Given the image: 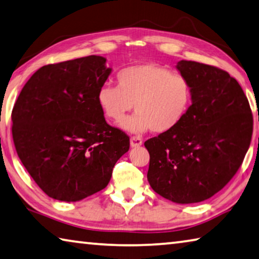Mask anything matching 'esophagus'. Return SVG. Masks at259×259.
Segmentation results:
<instances>
[{
  "instance_id": "esophagus-1",
  "label": "esophagus",
  "mask_w": 259,
  "mask_h": 259,
  "mask_svg": "<svg viewBox=\"0 0 259 259\" xmlns=\"http://www.w3.org/2000/svg\"><path fill=\"white\" fill-rule=\"evenodd\" d=\"M130 141H131V147L132 148H138L140 146H142V140L139 137H132Z\"/></svg>"
}]
</instances>
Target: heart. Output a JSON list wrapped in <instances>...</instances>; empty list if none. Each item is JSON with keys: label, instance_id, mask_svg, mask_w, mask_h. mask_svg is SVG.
Masks as SVG:
<instances>
[{"label": "heart", "instance_id": "b5f03b06", "mask_svg": "<svg viewBox=\"0 0 259 259\" xmlns=\"http://www.w3.org/2000/svg\"><path fill=\"white\" fill-rule=\"evenodd\" d=\"M117 85H102L98 103L107 119L119 122L133 108L137 113L121 121L133 133L151 130L165 134L175 130L192 103V86L187 77L157 63H142L118 71Z\"/></svg>", "mask_w": 259, "mask_h": 259}]
</instances>
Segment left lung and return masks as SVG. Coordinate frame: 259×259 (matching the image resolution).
Segmentation results:
<instances>
[{
    "mask_svg": "<svg viewBox=\"0 0 259 259\" xmlns=\"http://www.w3.org/2000/svg\"><path fill=\"white\" fill-rule=\"evenodd\" d=\"M176 69L192 86V103L175 130L144 142L147 176L161 197L194 203L214 196L238 171L250 146L252 113L229 72L187 60Z\"/></svg>",
    "mask_w": 259,
    "mask_h": 259,
    "instance_id": "obj_1",
    "label": "left lung"
}]
</instances>
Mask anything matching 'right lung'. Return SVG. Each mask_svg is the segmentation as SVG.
<instances>
[{"instance_id": "1", "label": "right lung", "mask_w": 259, "mask_h": 259, "mask_svg": "<svg viewBox=\"0 0 259 259\" xmlns=\"http://www.w3.org/2000/svg\"><path fill=\"white\" fill-rule=\"evenodd\" d=\"M106 58L43 66L12 110V138L22 165L50 198L79 201L101 191L130 138L107 124L98 91L110 75Z\"/></svg>"}]
</instances>
